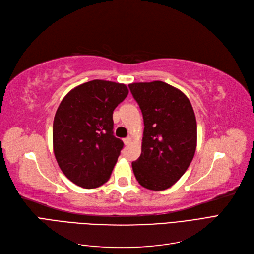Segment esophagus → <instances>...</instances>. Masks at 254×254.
<instances>
[{"instance_id":"34e87169","label":"esophagus","mask_w":254,"mask_h":254,"mask_svg":"<svg viewBox=\"0 0 254 254\" xmlns=\"http://www.w3.org/2000/svg\"><path fill=\"white\" fill-rule=\"evenodd\" d=\"M130 141H132V138H130V137H127V138H125V139H124V143H125L126 145L129 144V143H130Z\"/></svg>"}]
</instances>
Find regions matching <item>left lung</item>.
Segmentation results:
<instances>
[{
    "mask_svg": "<svg viewBox=\"0 0 254 254\" xmlns=\"http://www.w3.org/2000/svg\"><path fill=\"white\" fill-rule=\"evenodd\" d=\"M142 112L141 155L132 163L139 184L151 190L170 189L184 175L196 147V121L190 99L166 82L128 84Z\"/></svg>",
    "mask_w": 254,
    "mask_h": 254,
    "instance_id": "8db88e82",
    "label": "left lung"
}]
</instances>
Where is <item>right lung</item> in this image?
I'll return each mask as SVG.
<instances>
[{
  "label": "right lung",
  "instance_id": "add662e5",
  "mask_svg": "<svg viewBox=\"0 0 254 254\" xmlns=\"http://www.w3.org/2000/svg\"><path fill=\"white\" fill-rule=\"evenodd\" d=\"M126 84L94 79L72 89L53 121V151L62 172L83 189L111 177L124 142L113 135V111L125 100Z\"/></svg>",
  "mask_w": 254,
  "mask_h": 254
}]
</instances>
